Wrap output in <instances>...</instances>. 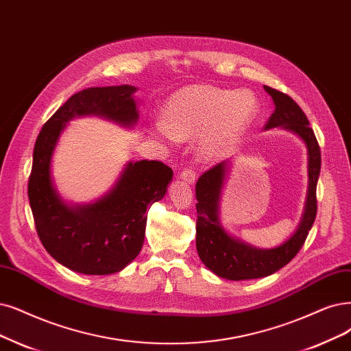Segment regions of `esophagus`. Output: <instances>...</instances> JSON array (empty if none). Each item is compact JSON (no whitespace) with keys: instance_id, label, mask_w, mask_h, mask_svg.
<instances>
[{"instance_id":"obj_1","label":"esophagus","mask_w":351,"mask_h":351,"mask_svg":"<svg viewBox=\"0 0 351 351\" xmlns=\"http://www.w3.org/2000/svg\"><path fill=\"white\" fill-rule=\"evenodd\" d=\"M179 179H182L184 182L192 185L193 182H195V172H193L192 169H184V171L179 173Z\"/></svg>"}]
</instances>
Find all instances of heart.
Masks as SVG:
<instances>
[{"label": "heart", "instance_id": "1", "mask_svg": "<svg viewBox=\"0 0 351 351\" xmlns=\"http://www.w3.org/2000/svg\"><path fill=\"white\" fill-rule=\"evenodd\" d=\"M261 104L250 89H226L213 85H189L165 102L163 120L152 133L171 143L201 134V158L215 159L250 127Z\"/></svg>", "mask_w": 351, "mask_h": 351}]
</instances>
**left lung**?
<instances>
[{"instance_id": "obj_1", "label": "left lung", "mask_w": 351, "mask_h": 351, "mask_svg": "<svg viewBox=\"0 0 351 351\" xmlns=\"http://www.w3.org/2000/svg\"><path fill=\"white\" fill-rule=\"evenodd\" d=\"M275 104L265 130L283 128L300 137L308 154V192L304 214L293 234L274 249H258L232 237L219 219V202L231 160L218 163L197 182V250L201 262L213 274L228 280L258 279L287 266L304 245L317 215V182L321 171V152L306 115L298 104L279 90L263 86Z\"/></svg>"}]
</instances>
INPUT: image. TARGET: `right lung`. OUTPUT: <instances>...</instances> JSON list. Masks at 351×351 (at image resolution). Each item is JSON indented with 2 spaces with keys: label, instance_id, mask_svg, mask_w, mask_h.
I'll use <instances>...</instances> for the list:
<instances>
[{
  "label": "right lung",
  "instance_id": "obj_1",
  "mask_svg": "<svg viewBox=\"0 0 351 351\" xmlns=\"http://www.w3.org/2000/svg\"><path fill=\"white\" fill-rule=\"evenodd\" d=\"M136 86H95L72 95L43 125L34 145L29 201L37 234L56 262L77 274L123 270L145 243L149 206L172 182V169L158 160L128 162L114 186L89 204L64 201L51 176V158L63 130L76 117L97 115L125 128L138 120Z\"/></svg>",
  "mask_w": 351,
  "mask_h": 351
}]
</instances>
